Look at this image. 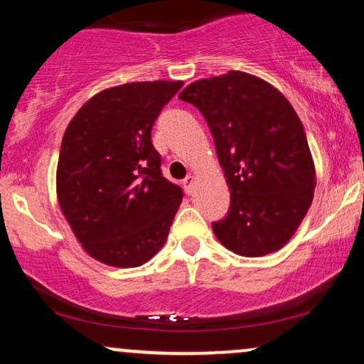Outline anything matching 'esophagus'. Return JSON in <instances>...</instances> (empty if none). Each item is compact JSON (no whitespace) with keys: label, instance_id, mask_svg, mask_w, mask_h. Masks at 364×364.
Wrapping results in <instances>:
<instances>
[{"label":"esophagus","instance_id":"obj_1","mask_svg":"<svg viewBox=\"0 0 364 364\" xmlns=\"http://www.w3.org/2000/svg\"><path fill=\"white\" fill-rule=\"evenodd\" d=\"M193 185H195V178L191 176V174H188V176L183 179V186H185L186 193H191V190H193Z\"/></svg>","mask_w":364,"mask_h":364}]
</instances>
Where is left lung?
I'll return each instance as SVG.
<instances>
[{"label": "left lung", "instance_id": "obj_1", "mask_svg": "<svg viewBox=\"0 0 364 364\" xmlns=\"http://www.w3.org/2000/svg\"><path fill=\"white\" fill-rule=\"evenodd\" d=\"M179 99L205 118L231 190L228 215L212 224L217 240L241 257L281 250L306 215L316 185L289 101L269 82L236 70L190 83Z\"/></svg>", "mask_w": 364, "mask_h": 364}]
</instances>
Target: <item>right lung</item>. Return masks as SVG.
I'll list each match as a JSON object with an SVG mask.
<instances>
[{
    "instance_id": "obj_1",
    "label": "right lung",
    "mask_w": 364,
    "mask_h": 364,
    "mask_svg": "<svg viewBox=\"0 0 364 364\" xmlns=\"http://www.w3.org/2000/svg\"><path fill=\"white\" fill-rule=\"evenodd\" d=\"M183 82H132L101 90L70 121L56 169L58 203L87 253L140 267L162 248L183 200L150 140Z\"/></svg>"
}]
</instances>
